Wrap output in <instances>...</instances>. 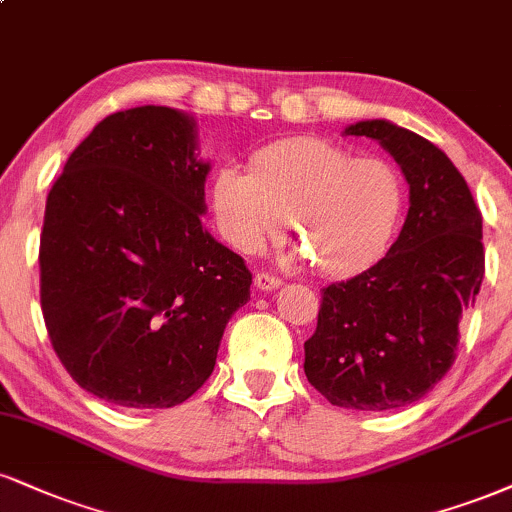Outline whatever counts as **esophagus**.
I'll list each match as a JSON object with an SVG mask.
<instances>
[{"mask_svg": "<svg viewBox=\"0 0 512 512\" xmlns=\"http://www.w3.org/2000/svg\"><path fill=\"white\" fill-rule=\"evenodd\" d=\"M281 279L279 276H274V274H264V272H257L255 274V286L260 288V291H276V288L281 286Z\"/></svg>", "mask_w": 512, "mask_h": 512, "instance_id": "obj_1", "label": "esophagus"}]
</instances>
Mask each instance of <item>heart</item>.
Segmentation results:
<instances>
[{
    "instance_id": "obj_1",
    "label": "heart",
    "mask_w": 512,
    "mask_h": 512,
    "mask_svg": "<svg viewBox=\"0 0 512 512\" xmlns=\"http://www.w3.org/2000/svg\"><path fill=\"white\" fill-rule=\"evenodd\" d=\"M408 207L391 162L355 157L324 138H286L250 155L248 171L224 164L209 181V212L226 245L257 252L291 217L300 257L319 274L350 279L389 255Z\"/></svg>"
}]
</instances>
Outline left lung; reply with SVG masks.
Returning a JSON list of instances; mask_svg holds the SVG:
<instances>
[{"label": "left lung", "instance_id": "obj_1", "mask_svg": "<svg viewBox=\"0 0 512 512\" xmlns=\"http://www.w3.org/2000/svg\"><path fill=\"white\" fill-rule=\"evenodd\" d=\"M343 135L377 140L396 159L410 209L384 260L322 291L305 374L338 408H403L453 365L458 324L484 279L482 214L463 174L422 135L386 119Z\"/></svg>", "mask_w": 512, "mask_h": 512}]
</instances>
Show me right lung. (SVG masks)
Masks as SVG:
<instances>
[{
    "label": "right lung",
    "instance_id": "right-lung-1",
    "mask_svg": "<svg viewBox=\"0 0 512 512\" xmlns=\"http://www.w3.org/2000/svg\"><path fill=\"white\" fill-rule=\"evenodd\" d=\"M209 169L193 116L145 104L97 123L49 190L42 317L92 396L174 408L212 374L252 274L202 226Z\"/></svg>",
    "mask_w": 512,
    "mask_h": 512
}]
</instances>
